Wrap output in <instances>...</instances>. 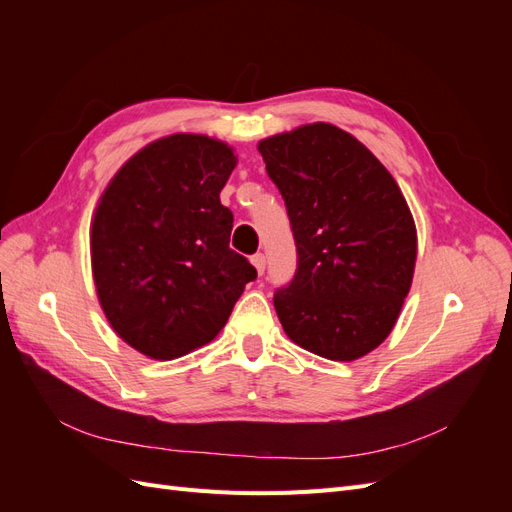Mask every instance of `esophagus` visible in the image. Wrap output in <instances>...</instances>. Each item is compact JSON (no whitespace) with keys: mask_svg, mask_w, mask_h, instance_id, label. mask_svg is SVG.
I'll list each match as a JSON object with an SVG mask.
<instances>
[{"mask_svg":"<svg viewBox=\"0 0 512 512\" xmlns=\"http://www.w3.org/2000/svg\"><path fill=\"white\" fill-rule=\"evenodd\" d=\"M252 265L256 267L258 275L265 273V267H267V258H265V254H254V256H252Z\"/></svg>","mask_w":512,"mask_h":512,"instance_id":"1","label":"esophagus"}]
</instances>
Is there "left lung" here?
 <instances>
[{"label": "left lung", "instance_id": "1", "mask_svg": "<svg viewBox=\"0 0 512 512\" xmlns=\"http://www.w3.org/2000/svg\"><path fill=\"white\" fill-rule=\"evenodd\" d=\"M297 245V271L273 305L294 344L331 361L380 346L408 297L412 213L374 153L331 123L260 141Z\"/></svg>", "mask_w": 512, "mask_h": 512}]
</instances>
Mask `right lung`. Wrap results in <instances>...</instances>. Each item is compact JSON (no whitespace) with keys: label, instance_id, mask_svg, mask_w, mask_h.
<instances>
[{"label":"right lung","instance_id":"add662e5","mask_svg":"<svg viewBox=\"0 0 512 512\" xmlns=\"http://www.w3.org/2000/svg\"><path fill=\"white\" fill-rule=\"evenodd\" d=\"M237 158L209 136L173 134L130 158L91 226L98 299L115 333L151 359L209 344L256 269L230 250L220 203Z\"/></svg>","mask_w":512,"mask_h":512}]
</instances>
